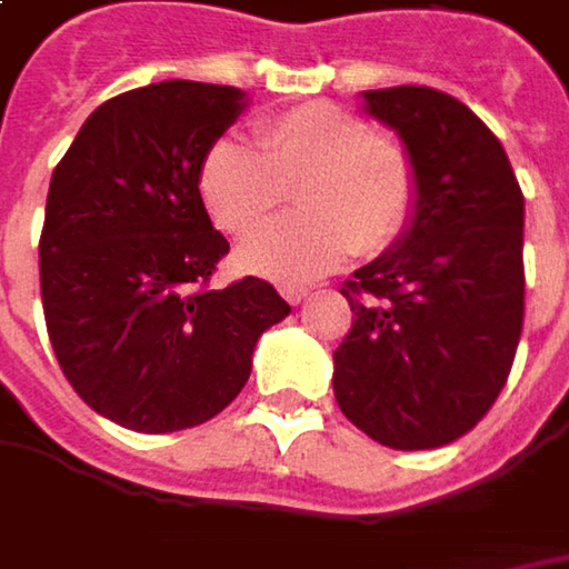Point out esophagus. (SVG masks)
Wrapping results in <instances>:
<instances>
[{
	"mask_svg": "<svg viewBox=\"0 0 569 569\" xmlns=\"http://www.w3.org/2000/svg\"><path fill=\"white\" fill-rule=\"evenodd\" d=\"M310 295V288H303V284H288V288H281V297L288 300V303H300V300H307Z\"/></svg>",
	"mask_w": 569,
	"mask_h": 569,
	"instance_id": "obj_1",
	"label": "esophagus"
}]
</instances>
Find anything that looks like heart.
<instances>
[{"mask_svg":"<svg viewBox=\"0 0 569 569\" xmlns=\"http://www.w3.org/2000/svg\"><path fill=\"white\" fill-rule=\"evenodd\" d=\"M288 188L301 211L260 229ZM199 192L221 230L260 229L240 243V269L307 281L348 252L389 250L415 214L418 177L402 144L377 136L358 113L317 100L262 122L259 148L218 139L199 167Z\"/></svg>","mask_w":569,"mask_h":569,"instance_id":"1","label":"heart"}]
</instances>
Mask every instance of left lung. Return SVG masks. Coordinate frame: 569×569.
<instances>
[{
  "label": "left lung",
  "mask_w": 569,
  "mask_h": 569,
  "mask_svg": "<svg viewBox=\"0 0 569 569\" xmlns=\"http://www.w3.org/2000/svg\"><path fill=\"white\" fill-rule=\"evenodd\" d=\"M418 177L405 233L341 295L351 332L332 355L345 418L392 449L459 440L497 402L522 336V218L510 158L462 100L402 84L363 91Z\"/></svg>",
  "instance_id": "1"
}]
</instances>
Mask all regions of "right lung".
Masks as SVG:
<instances>
[{"instance_id":"right-lung-1","label":"right lung","mask_w":569,"mask_h":569,"mask_svg":"<svg viewBox=\"0 0 569 569\" xmlns=\"http://www.w3.org/2000/svg\"><path fill=\"white\" fill-rule=\"evenodd\" d=\"M247 103L230 84H144L100 103L56 164L40 233L47 332L66 380L113 425H206L247 386L259 336L291 313L252 274L208 288L230 247L199 167Z\"/></svg>"}]
</instances>
